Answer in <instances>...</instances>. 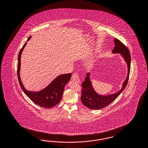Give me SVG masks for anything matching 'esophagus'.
Listing matches in <instances>:
<instances>
[{"mask_svg":"<svg viewBox=\"0 0 148 148\" xmlns=\"http://www.w3.org/2000/svg\"><path fill=\"white\" fill-rule=\"evenodd\" d=\"M72 80L74 81H75L77 83H80V78H79V74L77 73H75L73 74L72 75Z\"/></svg>","mask_w":148,"mask_h":148,"instance_id":"34e87169","label":"esophagus"}]
</instances>
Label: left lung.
<instances>
[{
  "mask_svg": "<svg viewBox=\"0 0 148 148\" xmlns=\"http://www.w3.org/2000/svg\"><path fill=\"white\" fill-rule=\"evenodd\" d=\"M114 40L115 46L112 50V53L114 54L120 53L123 58L128 66L127 76L123 83L122 87L119 92L109 95H102L97 93L94 89L90 79V74L88 73L87 74V76L85 77V80L82 84V89L81 100L82 103L89 109L95 110L101 109L109 105L124 90L128 83L131 64V56L130 52L128 48L120 40L116 38H115Z\"/></svg>",
  "mask_w": 148,
  "mask_h": 148,
  "instance_id": "1",
  "label": "left lung"
}]
</instances>
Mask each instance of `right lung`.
Returning <instances> with one entry per match:
<instances>
[{"mask_svg":"<svg viewBox=\"0 0 148 148\" xmlns=\"http://www.w3.org/2000/svg\"><path fill=\"white\" fill-rule=\"evenodd\" d=\"M31 36L28 38L27 41L30 39ZM27 42H26L21 49L18 55V62L17 67V75L20 87L24 93L28 96L36 104L41 107L50 108L58 104L61 100L64 87L71 79V73L61 74L56 77L48 86L39 92L28 91L24 87L20 77L21 56Z\"/></svg>","mask_w":148,"mask_h":148,"instance_id":"1","label":"right lung"}]
</instances>
